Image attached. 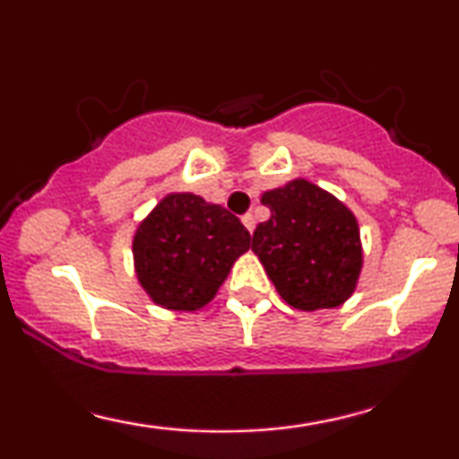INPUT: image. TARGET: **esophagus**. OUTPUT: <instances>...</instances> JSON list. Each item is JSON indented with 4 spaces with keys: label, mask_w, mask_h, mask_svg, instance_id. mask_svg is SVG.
<instances>
[{
    "label": "esophagus",
    "mask_w": 459,
    "mask_h": 459,
    "mask_svg": "<svg viewBox=\"0 0 459 459\" xmlns=\"http://www.w3.org/2000/svg\"><path fill=\"white\" fill-rule=\"evenodd\" d=\"M241 222H244V226H246L247 230H250V233H252V230H255L256 222H255V215H252V213H246L244 218H241Z\"/></svg>",
    "instance_id": "1"
}]
</instances>
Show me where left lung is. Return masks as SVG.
Listing matches in <instances>:
<instances>
[{
	"instance_id": "obj_1",
	"label": "left lung",
	"mask_w": 459,
	"mask_h": 459,
	"mask_svg": "<svg viewBox=\"0 0 459 459\" xmlns=\"http://www.w3.org/2000/svg\"><path fill=\"white\" fill-rule=\"evenodd\" d=\"M270 220L256 226L252 252L289 307L336 308L356 291L362 244L356 215L307 178L261 196Z\"/></svg>"
}]
</instances>
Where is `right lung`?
<instances>
[{
  "label": "right lung",
  "mask_w": 459,
  "mask_h": 459,
  "mask_svg": "<svg viewBox=\"0 0 459 459\" xmlns=\"http://www.w3.org/2000/svg\"><path fill=\"white\" fill-rule=\"evenodd\" d=\"M250 241L246 226L222 204L170 192L135 229L134 270L151 302L194 313L215 298Z\"/></svg>",
  "instance_id": "right-lung-1"
}]
</instances>
